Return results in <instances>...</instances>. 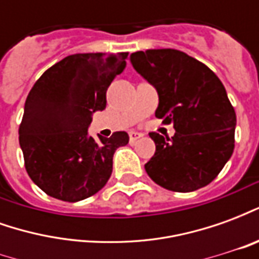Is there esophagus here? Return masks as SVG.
Instances as JSON below:
<instances>
[{
	"instance_id": "1",
	"label": "esophagus",
	"mask_w": 259,
	"mask_h": 259,
	"mask_svg": "<svg viewBox=\"0 0 259 259\" xmlns=\"http://www.w3.org/2000/svg\"><path fill=\"white\" fill-rule=\"evenodd\" d=\"M143 137V135L141 133H137V132H130L129 133V140L132 144H135L136 141L139 140V139H141Z\"/></svg>"
}]
</instances>
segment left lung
Returning <instances> with one entry per match:
<instances>
[{
	"label": "left lung",
	"mask_w": 259,
	"mask_h": 259,
	"mask_svg": "<svg viewBox=\"0 0 259 259\" xmlns=\"http://www.w3.org/2000/svg\"><path fill=\"white\" fill-rule=\"evenodd\" d=\"M130 61L157 89L155 116L176 130L172 139L150 133L155 154L144 165L148 176L178 193L209 185L234 150L236 112L222 81L206 65L172 48L137 51Z\"/></svg>",
	"instance_id": "1"
}]
</instances>
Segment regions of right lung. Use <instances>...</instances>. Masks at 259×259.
Returning <instances> with one entry per match:
<instances>
[{
    "label": "right lung",
    "instance_id": "obj_1",
    "mask_svg": "<svg viewBox=\"0 0 259 259\" xmlns=\"http://www.w3.org/2000/svg\"><path fill=\"white\" fill-rule=\"evenodd\" d=\"M127 53L74 54L47 69L26 98L19 143L30 179L46 194L76 202L101 190L126 132L87 133L91 113L107 107V90L126 68Z\"/></svg>",
    "mask_w": 259,
    "mask_h": 259
}]
</instances>
